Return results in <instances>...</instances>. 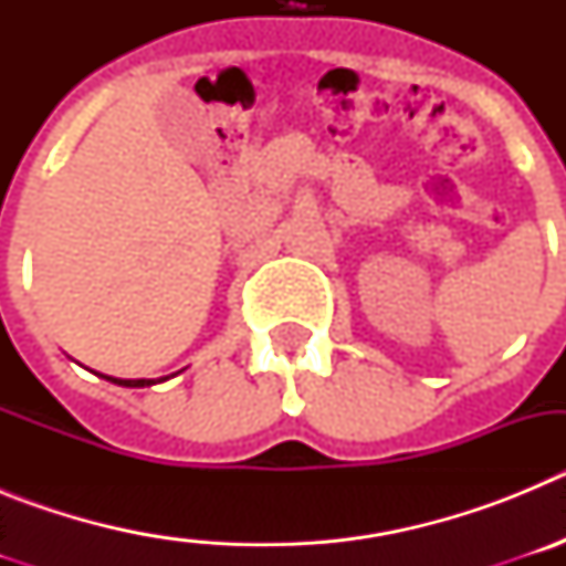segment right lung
Instances as JSON below:
<instances>
[{"instance_id":"obj_1","label":"right lung","mask_w":566,"mask_h":566,"mask_svg":"<svg viewBox=\"0 0 566 566\" xmlns=\"http://www.w3.org/2000/svg\"><path fill=\"white\" fill-rule=\"evenodd\" d=\"M113 379V382L118 385H127V388H144V385H153V379H115V377H107Z\"/></svg>"}]
</instances>
